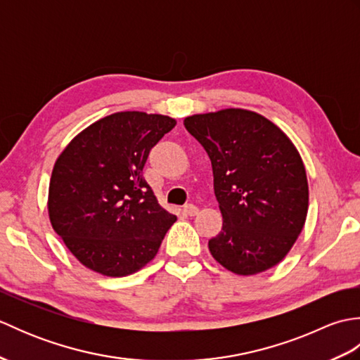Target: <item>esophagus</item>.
I'll return each instance as SVG.
<instances>
[{
    "instance_id": "34e87169",
    "label": "esophagus",
    "mask_w": 360,
    "mask_h": 360,
    "mask_svg": "<svg viewBox=\"0 0 360 360\" xmlns=\"http://www.w3.org/2000/svg\"><path fill=\"white\" fill-rule=\"evenodd\" d=\"M184 212L187 213L188 217H195V215H198V207L196 205H193V204H187V205H184Z\"/></svg>"
}]
</instances>
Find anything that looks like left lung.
Returning <instances> with one entry per match:
<instances>
[{
  "label": "left lung",
  "instance_id": "1",
  "mask_svg": "<svg viewBox=\"0 0 360 360\" xmlns=\"http://www.w3.org/2000/svg\"><path fill=\"white\" fill-rule=\"evenodd\" d=\"M212 160L223 229L209 240L217 262L236 275L271 269L307 221L308 179L294 143L262 114L227 108L184 119Z\"/></svg>",
  "mask_w": 360,
  "mask_h": 360
}]
</instances>
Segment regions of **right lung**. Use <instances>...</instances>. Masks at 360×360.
Instances as JSON below:
<instances>
[{"label": "right lung", "instance_id": "1", "mask_svg": "<svg viewBox=\"0 0 360 360\" xmlns=\"http://www.w3.org/2000/svg\"><path fill=\"white\" fill-rule=\"evenodd\" d=\"M174 125L162 114L114 112L75 136L56 160L51 224L88 269L125 277L156 257L176 217L160 207L142 170Z\"/></svg>", "mask_w": 360, "mask_h": 360}]
</instances>
